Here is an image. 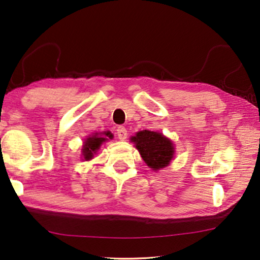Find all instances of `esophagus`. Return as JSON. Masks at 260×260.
Instances as JSON below:
<instances>
[{
    "label": "esophagus",
    "instance_id": "esophagus-1",
    "mask_svg": "<svg viewBox=\"0 0 260 260\" xmlns=\"http://www.w3.org/2000/svg\"><path fill=\"white\" fill-rule=\"evenodd\" d=\"M117 135H118V139H119V140H121V141L126 140L127 129L125 128L124 126H119V127H118V129H117Z\"/></svg>",
    "mask_w": 260,
    "mask_h": 260
}]
</instances>
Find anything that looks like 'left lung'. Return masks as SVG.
I'll return each instance as SVG.
<instances>
[{
  "label": "left lung",
  "mask_w": 260,
  "mask_h": 260,
  "mask_svg": "<svg viewBox=\"0 0 260 260\" xmlns=\"http://www.w3.org/2000/svg\"><path fill=\"white\" fill-rule=\"evenodd\" d=\"M131 141L134 142L144 162L153 171L164 169L174 156L173 142L158 132L140 131L132 136Z\"/></svg>",
  "instance_id": "1"
}]
</instances>
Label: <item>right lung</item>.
I'll use <instances>...</instances> for the list:
<instances>
[{
  "mask_svg": "<svg viewBox=\"0 0 260 260\" xmlns=\"http://www.w3.org/2000/svg\"><path fill=\"white\" fill-rule=\"evenodd\" d=\"M113 135L110 132H104V133H94L87 138L83 142L82 146V157L85 160H89L94 157V153L99 150L101 144L109 139H112Z\"/></svg>",
  "mask_w": 260,
  "mask_h": 260,
  "instance_id": "obj_1",
  "label": "right lung"
}]
</instances>
